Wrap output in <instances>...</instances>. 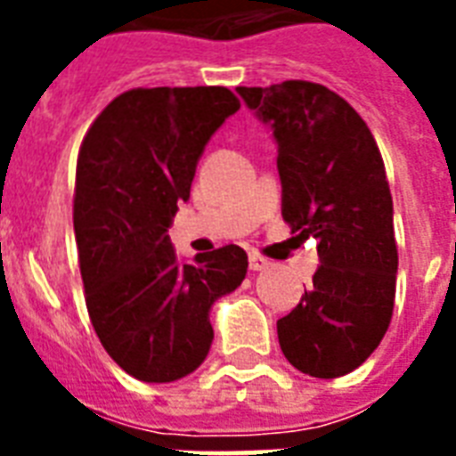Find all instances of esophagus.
Returning <instances> with one entry per match:
<instances>
[{
    "label": "esophagus",
    "mask_w": 456,
    "mask_h": 456,
    "mask_svg": "<svg viewBox=\"0 0 456 456\" xmlns=\"http://www.w3.org/2000/svg\"><path fill=\"white\" fill-rule=\"evenodd\" d=\"M248 265H250V270H253V272H263V270H267L272 263H270V260H265L263 256H257V253H250Z\"/></svg>",
    "instance_id": "1"
}]
</instances>
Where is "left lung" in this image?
Here are the masks:
<instances>
[{
  "label": "left lung",
  "instance_id": "obj_1",
  "mask_svg": "<svg viewBox=\"0 0 456 456\" xmlns=\"http://www.w3.org/2000/svg\"><path fill=\"white\" fill-rule=\"evenodd\" d=\"M272 127L281 177V215L317 239L312 289L277 322L279 346L314 379L357 369L388 331L395 305L393 199L374 134L324 85L286 80L236 87Z\"/></svg>",
  "mask_w": 456,
  "mask_h": 456
}]
</instances>
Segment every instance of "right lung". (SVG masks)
<instances>
[{
	"label": "right lung",
	"instance_id": "right-lung-1",
	"mask_svg": "<svg viewBox=\"0 0 456 456\" xmlns=\"http://www.w3.org/2000/svg\"><path fill=\"white\" fill-rule=\"evenodd\" d=\"M239 106L227 87L130 89L82 139L73 224L87 312L106 353L139 381L199 369L210 307L246 279L248 256L234 243L186 265L167 236L203 149Z\"/></svg>",
	"mask_w": 456,
	"mask_h": 456
}]
</instances>
